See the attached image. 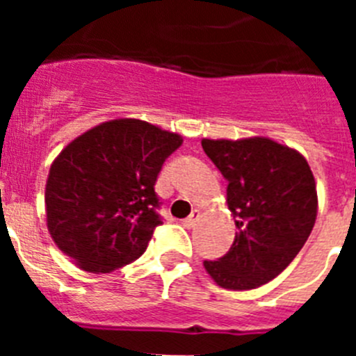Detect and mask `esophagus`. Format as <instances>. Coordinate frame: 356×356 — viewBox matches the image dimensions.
<instances>
[{
	"mask_svg": "<svg viewBox=\"0 0 356 356\" xmlns=\"http://www.w3.org/2000/svg\"><path fill=\"white\" fill-rule=\"evenodd\" d=\"M200 217H201L200 210H193V213H191L187 219H184V226L185 228H193V226L200 221Z\"/></svg>",
	"mask_w": 356,
	"mask_h": 356,
	"instance_id": "34e87169",
	"label": "esophagus"
}]
</instances>
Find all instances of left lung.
<instances>
[{"instance_id": "left-lung-1", "label": "left lung", "mask_w": 356, "mask_h": 356, "mask_svg": "<svg viewBox=\"0 0 356 356\" xmlns=\"http://www.w3.org/2000/svg\"><path fill=\"white\" fill-rule=\"evenodd\" d=\"M222 172L234 216V244L205 271L219 287L250 291L271 282L296 259L316 225L317 188L307 159L269 137L203 139Z\"/></svg>"}]
</instances>
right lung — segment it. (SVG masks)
Segmentation results:
<instances>
[{"instance_id":"obj_1","label":"right lung","mask_w":356,"mask_h":356,"mask_svg":"<svg viewBox=\"0 0 356 356\" xmlns=\"http://www.w3.org/2000/svg\"><path fill=\"white\" fill-rule=\"evenodd\" d=\"M184 139L140 119L105 121L53 160L46 226L53 242L87 273H112L139 259L162 225L155 184Z\"/></svg>"}]
</instances>
